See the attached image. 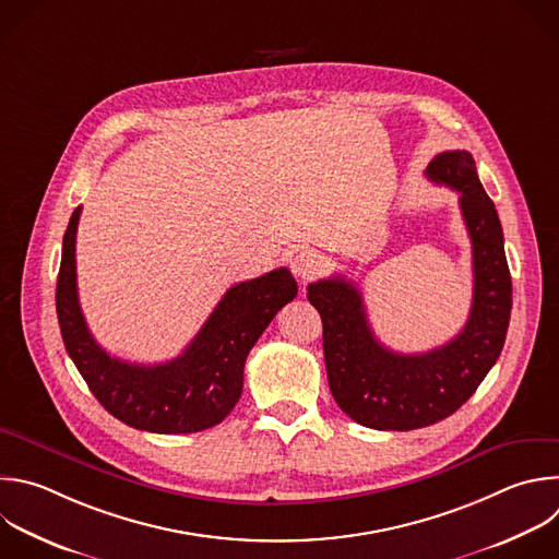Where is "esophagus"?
I'll return each mask as SVG.
<instances>
[{
  "label": "esophagus",
  "instance_id": "esophagus-1",
  "mask_svg": "<svg viewBox=\"0 0 559 559\" xmlns=\"http://www.w3.org/2000/svg\"><path fill=\"white\" fill-rule=\"evenodd\" d=\"M318 267H320V257H318L313 250H305V252H300V254L292 261L294 274H298V276H302V278L316 274Z\"/></svg>",
  "mask_w": 559,
  "mask_h": 559
}]
</instances>
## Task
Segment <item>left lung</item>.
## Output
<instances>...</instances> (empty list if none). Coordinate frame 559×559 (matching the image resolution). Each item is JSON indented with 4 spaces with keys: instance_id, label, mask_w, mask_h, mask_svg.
I'll return each mask as SVG.
<instances>
[{
    "instance_id": "obj_1",
    "label": "left lung",
    "mask_w": 559,
    "mask_h": 559,
    "mask_svg": "<svg viewBox=\"0 0 559 559\" xmlns=\"http://www.w3.org/2000/svg\"><path fill=\"white\" fill-rule=\"evenodd\" d=\"M426 175L459 193L472 239L474 296L465 326L439 348L404 355L370 331L353 281L324 278L307 287L322 318V346L335 404L359 426L417 430L456 413L496 364L511 316V274L502 226L469 151H443Z\"/></svg>"
}]
</instances>
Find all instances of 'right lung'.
I'll return each mask as SVG.
<instances>
[{
  "instance_id": "right-lung-1",
  "label": "right lung",
  "mask_w": 559,
  "mask_h": 559,
  "mask_svg": "<svg viewBox=\"0 0 559 559\" xmlns=\"http://www.w3.org/2000/svg\"><path fill=\"white\" fill-rule=\"evenodd\" d=\"M79 217L81 206L63 237L57 316L66 350L94 397L135 430L186 435L222 424L241 397L248 353L298 294L292 272L278 267L233 285L181 355L164 364H131L109 355L83 318L76 289Z\"/></svg>"
}]
</instances>
